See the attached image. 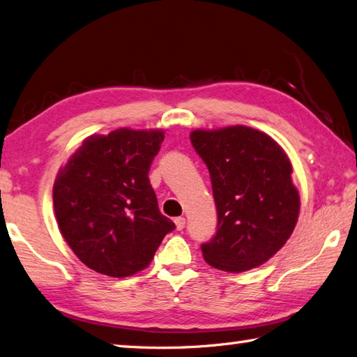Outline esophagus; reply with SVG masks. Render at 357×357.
I'll list each match as a JSON object with an SVG mask.
<instances>
[{
	"mask_svg": "<svg viewBox=\"0 0 357 357\" xmlns=\"http://www.w3.org/2000/svg\"><path fill=\"white\" fill-rule=\"evenodd\" d=\"M174 223H176V227H177V231H181V229H185V225H186V220H185V217H177L176 220H174Z\"/></svg>",
	"mask_w": 357,
	"mask_h": 357,
	"instance_id": "obj_1",
	"label": "esophagus"
}]
</instances>
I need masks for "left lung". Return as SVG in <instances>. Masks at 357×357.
I'll use <instances>...</instances> for the list:
<instances>
[{
    "instance_id": "8db88e82",
    "label": "left lung",
    "mask_w": 357,
    "mask_h": 357,
    "mask_svg": "<svg viewBox=\"0 0 357 357\" xmlns=\"http://www.w3.org/2000/svg\"><path fill=\"white\" fill-rule=\"evenodd\" d=\"M209 169L217 234L202 244L204 261L238 273L264 264L290 238L299 213L287 154L266 132L236 125L191 132Z\"/></svg>"
}]
</instances>
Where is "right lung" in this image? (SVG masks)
I'll return each mask as SVG.
<instances>
[{
    "mask_svg": "<svg viewBox=\"0 0 357 357\" xmlns=\"http://www.w3.org/2000/svg\"><path fill=\"white\" fill-rule=\"evenodd\" d=\"M162 130L119 128L86 137L53 186L64 240L98 273L125 278L151 263L176 225L158 209L148 174Z\"/></svg>",
    "mask_w": 357,
    "mask_h": 357,
    "instance_id": "right-lung-1",
    "label": "right lung"
}]
</instances>
